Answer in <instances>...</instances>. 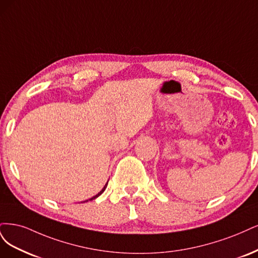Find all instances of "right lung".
<instances>
[{"instance_id":"obj_1","label":"right lung","mask_w":258,"mask_h":258,"mask_svg":"<svg viewBox=\"0 0 258 258\" xmlns=\"http://www.w3.org/2000/svg\"><path fill=\"white\" fill-rule=\"evenodd\" d=\"M107 184H108V182H107V183H106V184H105V185H104V187H103V188H102V190H101V192H99V193H98V194H96V195H95V196H93V197H92V198H90V199H87V201H85V202H81V203H86V202H89V201H93V199H95V198H97V197H98V196H99V195H101V194H102V193H103V192H104V190H105V189H106V187H107Z\"/></svg>"}]
</instances>
